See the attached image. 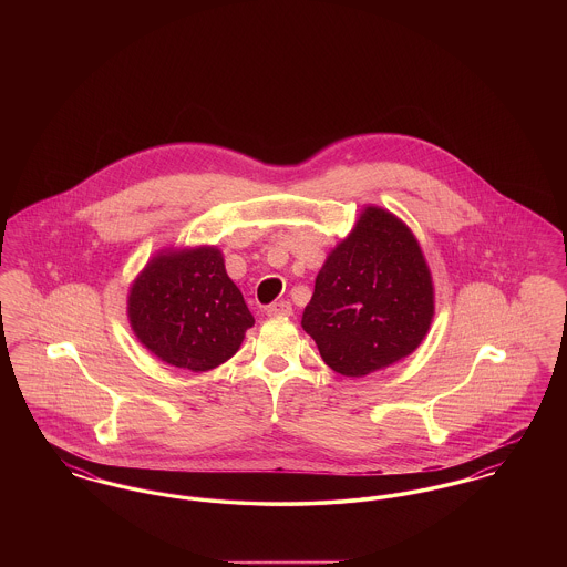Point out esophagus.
Segmentation results:
<instances>
[{"label":"esophagus","mask_w":567,"mask_h":567,"mask_svg":"<svg viewBox=\"0 0 567 567\" xmlns=\"http://www.w3.org/2000/svg\"><path fill=\"white\" fill-rule=\"evenodd\" d=\"M266 312H268V317H291L293 315V306H291V301L280 299V301L270 303Z\"/></svg>","instance_id":"obj_1"}]
</instances>
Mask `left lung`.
Returning <instances> with one entry per match:
<instances>
[{
	"mask_svg": "<svg viewBox=\"0 0 567 567\" xmlns=\"http://www.w3.org/2000/svg\"><path fill=\"white\" fill-rule=\"evenodd\" d=\"M432 317L421 246L400 218L370 206L327 257L301 327L333 372L361 378L414 351Z\"/></svg>",
	"mask_w": 567,
	"mask_h": 567,
	"instance_id": "1",
	"label": "left lung"
}]
</instances>
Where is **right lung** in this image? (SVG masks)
<instances>
[{"label":"right lung","mask_w":567,"mask_h":567,"mask_svg":"<svg viewBox=\"0 0 567 567\" xmlns=\"http://www.w3.org/2000/svg\"><path fill=\"white\" fill-rule=\"evenodd\" d=\"M127 312L148 351L190 372L225 363L255 324L215 246L155 257L137 276Z\"/></svg>","instance_id":"obj_1"}]
</instances>
